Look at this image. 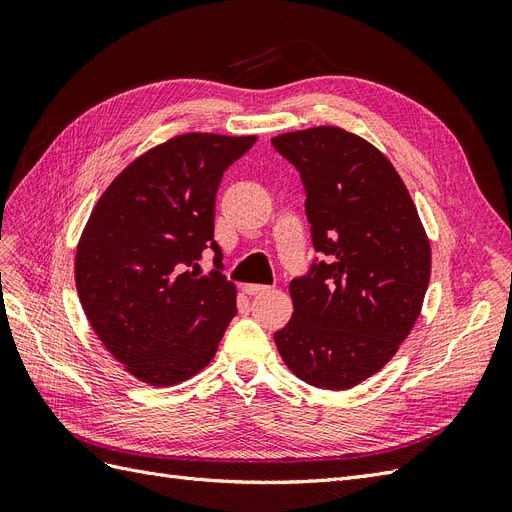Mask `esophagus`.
I'll return each instance as SVG.
<instances>
[{
  "instance_id": "esophagus-1",
  "label": "esophagus",
  "mask_w": 512,
  "mask_h": 512,
  "mask_svg": "<svg viewBox=\"0 0 512 512\" xmlns=\"http://www.w3.org/2000/svg\"><path fill=\"white\" fill-rule=\"evenodd\" d=\"M243 292L247 294V297H260V294L271 292V288L269 286H260V284H245Z\"/></svg>"
}]
</instances>
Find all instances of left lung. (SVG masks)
<instances>
[{"label": "left lung", "instance_id": "1", "mask_svg": "<svg viewBox=\"0 0 512 512\" xmlns=\"http://www.w3.org/2000/svg\"><path fill=\"white\" fill-rule=\"evenodd\" d=\"M299 168L312 241L327 262L290 282L294 312L273 339L303 382L346 391L410 335L431 275V245L395 166L359 134L318 126L271 138Z\"/></svg>", "mask_w": 512, "mask_h": 512}]
</instances>
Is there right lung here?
<instances>
[{
	"mask_svg": "<svg viewBox=\"0 0 512 512\" xmlns=\"http://www.w3.org/2000/svg\"><path fill=\"white\" fill-rule=\"evenodd\" d=\"M258 136L190 132L130 162L91 211L76 245L83 312L123 369L173 386L205 369L237 314V288L220 271L198 275L213 241L224 170Z\"/></svg>",
	"mask_w": 512,
	"mask_h": 512,
	"instance_id": "add662e5",
	"label": "right lung"
}]
</instances>
